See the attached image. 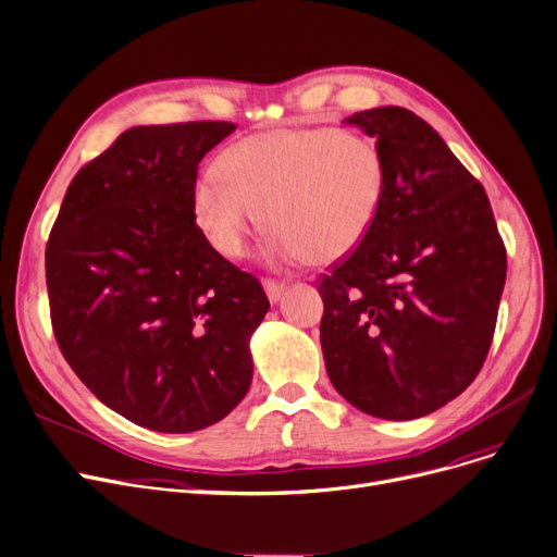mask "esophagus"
<instances>
[{"label":"esophagus","mask_w":557,"mask_h":557,"mask_svg":"<svg viewBox=\"0 0 557 557\" xmlns=\"http://www.w3.org/2000/svg\"><path fill=\"white\" fill-rule=\"evenodd\" d=\"M263 288H265V296H269L271 302H277V300L284 296V292H286L284 284L273 282V280H265V282H263Z\"/></svg>","instance_id":"1"}]
</instances>
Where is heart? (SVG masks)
I'll list each match as a JSON object with an SVG mask.
<instances>
[{
	"label": "heart",
	"instance_id": "b5f03b06",
	"mask_svg": "<svg viewBox=\"0 0 557 557\" xmlns=\"http://www.w3.org/2000/svg\"><path fill=\"white\" fill-rule=\"evenodd\" d=\"M193 186V213L225 257L248 252L269 223L265 257L275 265L334 263L371 232L384 198L377 145L332 127L277 129L236 143Z\"/></svg>",
	"mask_w": 557,
	"mask_h": 557
}]
</instances>
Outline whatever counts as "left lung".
Returning a JSON list of instances; mask_svg holds the SVG:
<instances>
[{"mask_svg":"<svg viewBox=\"0 0 557 557\" xmlns=\"http://www.w3.org/2000/svg\"><path fill=\"white\" fill-rule=\"evenodd\" d=\"M344 123L375 138L386 184L371 232L319 286L325 369L359 412L412 421L480 373L505 246L485 188L425 120L377 107Z\"/></svg>","mask_w":557,"mask_h":557,"instance_id":"left-lung-1","label":"left lung"}]
</instances>
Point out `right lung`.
I'll use <instances>...</instances> for the list:
<instances>
[{"instance_id": "right-lung-1", "label": "right lung", "mask_w": 557, "mask_h": 557, "mask_svg": "<svg viewBox=\"0 0 557 557\" xmlns=\"http://www.w3.org/2000/svg\"><path fill=\"white\" fill-rule=\"evenodd\" d=\"M234 129L123 132L72 180L47 240L63 357L107 407L148 430H202L250 389V336L271 305L193 213L198 163Z\"/></svg>"}]
</instances>
